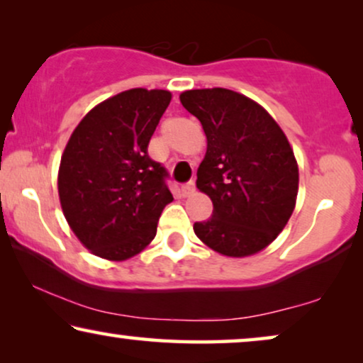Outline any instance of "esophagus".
Here are the masks:
<instances>
[{
    "instance_id": "34e87169",
    "label": "esophagus",
    "mask_w": 363,
    "mask_h": 363,
    "mask_svg": "<svg viewBox=\"0 0 363 363\" xmlns=\"http://www.w3.org/2000/svg\"><path fill=\"white\" fill-rule=\"evenodd\" d=\"M196 192V184H194V181H191V182H187L186 186L182 187V194L186 197H189V196H192V194Z\"/></svg>"
}]
</instances>
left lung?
Segmentation results:
<instances>
[{
    "label": "left lung",
    "instance_id": "left-lung-1",
    "mask_svg": "<svg viewBox=\"0 0 363 363\" xmlns=\"http://www.w3.org/2000/svg\"><path fill=\"white\" fill-rule=\"evenodd\" d=\"M179 99L207 138L196 186L213 211L207 222L194 223V232L223 257H252L274 242L296 207L293 147L273 116L238 91L196 89Z\"/></svg>",
    "mask_w": 363,
    "mask_h": 363
}]
</instances>
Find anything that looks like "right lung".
I'll list each match as a JSON object with an SVG mask.
<instances>
[{"label": "right lung", "instance_id": "obj_1", "mask_svg": "<svg viewBox=\"0 0 363 363\" xmlns=\"http://www.w3.org/2000/svg\"><path fill=\"white\" fill-rule=\"evenodd\" d=\"M171 99L161 89L116 94L95 105L65 145L57 174L60 207L95 257L125 262L156 237L172 194L147 145Z\"/></svg>", "mask_w": 363, "mask_h": 363}]
</instances>
